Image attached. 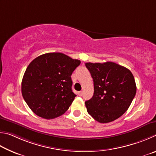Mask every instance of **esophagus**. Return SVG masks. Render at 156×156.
<instances>
[{"instance_id":"34e87169","label":"esophagus","mask_w":156,"mask_h":156,"mask_svg":"<svg viewBox=\"0 0 156 156\" xmlns=\"http://www.w3.org/2000/svg\"><path fill=\"white\" fill-rule=\"evenodd\" d=\"M79 95H80V96H82V95H83V92L82 91L79 92Z\"/></svg>"}]
</instances>
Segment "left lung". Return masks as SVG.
I'll return each mask as SVG.
<instances>
[{"label":"left lung","mask_w":156,"mask_h":156,"mask_svg":"<svg viewBox=\"0 0 156 156\" xmlns=\"http://www.w3.org/2000/svg\"><path fill=\"white\" fill-rule=\"evenodd\" d=\"M93 79L94 94L85 102L88 114L101 123L119 119L126 112L136 92L134 77L116 63H86Z\"/></svg>","instance_id":"left-lung-1"}]
</instances>
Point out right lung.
Listing matches in <instances>:
<instances>
[{
  "instance_id": "1",
  "label": "right lung",
  "mask_w": 156,
  "mask_h": 156,
  "mask_svg": "<svg viewBox=\"0 0 156 156\" xmlns=\"http://www.w3.org/2000/svg\"><path fill=\"white\" fill-rule=\"evenodd\" d=\"M80 64L61 53L41 55L30 63L22 81V94L36 115L53 119L68 110L76 97L70 76Z\"/></svg>"
}]
</instances>
